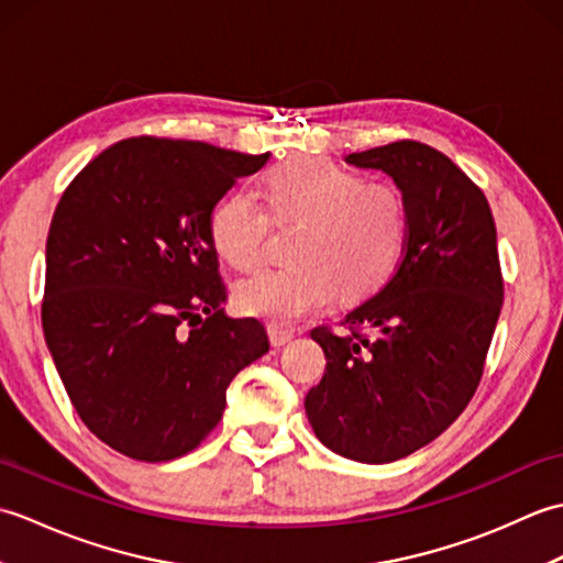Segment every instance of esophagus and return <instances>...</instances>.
<instances>
[{"label": "esophagus", "instance_id": "34e87169", "mask_svg": "<svg viewBox=\"0 0 563 563\" xmlns=\"http://www.w3.org/2000/svg\"><path fill=\"white\" fill-rule=\"evenodd\" d=\"M268 339L273 349H283V345H288L295 339V333L280 327H268Z\"/></svg>", "mask_w": 563, "mask_h": 563}]
</instances>
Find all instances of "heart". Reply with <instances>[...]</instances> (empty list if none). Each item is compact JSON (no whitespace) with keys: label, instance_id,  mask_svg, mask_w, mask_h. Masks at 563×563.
Listing matches in <instances>:
<instances>
[{"label":"heart","instance_id":"obj_1","mask_svg":"<svg viewBox=\"0 0 563 563\" xmlns=\"http://www.w3.org/2000/svg\"><path fill=\"white\" fill-rule=\"evenodd\" d=\"M273 222H302L290 268L261 271L236 285L234 302L249 317L292 324L327 307L336 292L345 302L375 295L404 258L409 210L389 184L363 181L324 157L275 164L261 181ZM268 218L246 194L224 196L208 220L210 244L234 271L256 268Z\"/></svg>","mask_w":563,"mask_h":563}]
</instances>
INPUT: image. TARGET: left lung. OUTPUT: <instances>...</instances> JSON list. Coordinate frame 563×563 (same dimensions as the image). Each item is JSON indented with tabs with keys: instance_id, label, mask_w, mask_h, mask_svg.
Listing matches in <instances>:
<instances>
[{
	"instance_id": "8db88e82",
	"label": "left lung",
	"mask_w": 563,
	"mask_h": 563,
	"mask_svg": "<svg viewBox=\"0 0 563 563\" xmlns=\"http://www.w3.org/2000/svg\"><path fill=\"white\" fill-rule=\"evenodd\" d=\"M345 162L391 178L409 242L385 288L345 314L349 331H312L327 369L305 411L331 452L385 464L435 440L474 397L504 280L492 208L445 154L401 140Z\"/></svg>"
}]
</instances>
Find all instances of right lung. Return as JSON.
<instances>
[{
    "label": "right lung",
    "instance_id": "1",
    "mask_svg": "<svg viewBox=\"0 0 563 563\" xmlns=\"http://www.w3.org/2000/svg\"><path fill=\"white\" fill-rule=\"evenodd\" d=\"M271 154L130 137L59 198L45 244L43 331L79 418L106 445L169 462L220 423L239 369L268 353L224 312L208 220Z\"/></svg>",
    "mask_w": 563,
    "mask_h": 563
}]
</instances>
